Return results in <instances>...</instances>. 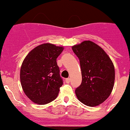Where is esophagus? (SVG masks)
Returning <instances> with one entry per match:
<instances>
[{"label":"esophagus","mask_w":130,"mask_h":130,"mask_svg":"<svg viewBox=\"0 0 130 130\" xmlns=\"http://www.w3.org/2000/svg\"><path fill=\"white\" fill-rule=\"evenodd\" d=\"M65 82H66V83H67V84L70 83V78H66V79H65Z\"/></svg>","instance_id":"obj_1"}]
</instances>
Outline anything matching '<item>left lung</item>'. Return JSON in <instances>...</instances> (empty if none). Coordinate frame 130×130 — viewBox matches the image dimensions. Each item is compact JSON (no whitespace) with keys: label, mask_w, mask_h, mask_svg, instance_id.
I'll return each instance as SVG.
<instances>
[{"label":"left lung","mask_w":130,"mask_h":130,"mask_svg":"<svg viewBox=\"0 0 130 130\" xmlns=\"http://www.w3.org/2000/svg\"><path fill=\"white\" fill-rule=\"evenodd\" d=\"M79 58L82 83L75 89L77 99L90 107L102 104L111 94L115 79L113 63L105 51L91 41L72 47Z\"/></svg>","instance_id":"left-lung-1"}]
</instances>
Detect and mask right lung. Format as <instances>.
I'll return each mask as SVG.
<instances>
[{
  "label": "right lung",
  "mask_w": 130,
  "mask_h": 130,
  "mask_svg": "<svg viewBox=\"0 0 130 130\" xmlns=\"http://www.w3.org/2000/svg\"><path fill=\"white\" fill-rule=\"evenodd\" d=\"M64 48L43 43L25 57L20 70L22 88L26 96L36 104L43 105L57 98L63 80L57 58Z\"/></svg>",
  "instance_id": "add662e5"
}]
</instances>
